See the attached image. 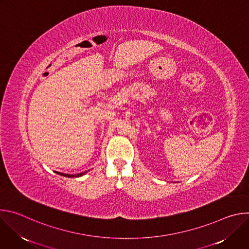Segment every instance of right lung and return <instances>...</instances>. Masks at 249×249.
Masks as SVG:
<instances>
[{
  "mask_svg": "<svg viewBox=\"0 0 249 249\" xmlns=\"http://www.w3.org/2000/svg\"><path fill=\"white\" fill-rule=\"evenodd\" d=\"M87 172H88V170H86V171H84V172H81V173H78V174H66V173H62V172L56 171L57 174H60V175H62V176H66V177H80V176L86 174Z\"/></svg>",
  "mask_w": 249,
  "mask_h": 249,
  "instance_id": "1",
  "label": "right lung"
}]
</instances>
